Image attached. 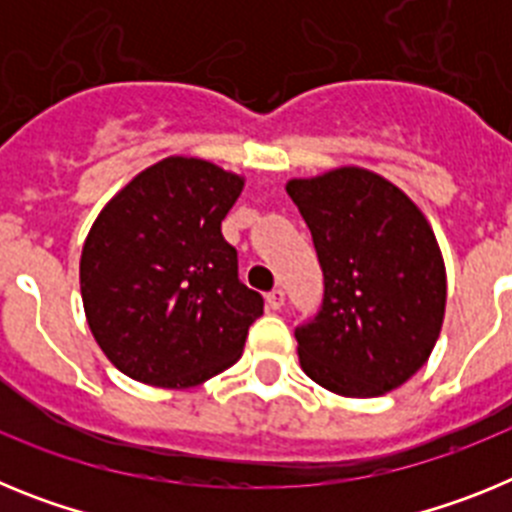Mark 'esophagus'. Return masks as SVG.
Wrapping results in <instances>:
<instances>
[{
    "label": "esophagus",
    "instance_id": "esophagus-1",
    "mask_svg": "<svg viewBox=\"0 0 512 512\" xmlns=\"http://www.w3.org/2000/svg\"><path fill=\"white\" fill-rule=\"evenodd\" d=\"M266 305H269V310H279L284 305V289H271L269 295H266Z\"/></svg>",
    "mask_w": 512,
    "mask_h": 512
}]
</instances>
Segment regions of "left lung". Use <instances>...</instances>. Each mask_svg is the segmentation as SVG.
<instances>
[{"label": "left lung", "mask_w": 512, "mask_h": 512, "mask_svg": "<svg viewBox=\"0 0 512 512\" xmlns=\"http://www.w3.org/2000/svg\"><path fill=\"white\" fill-rule=\"evenodd\" d=\"M323 269V302L295 328L312 382L379 397L408 382L438 341L446 307L441 251L423 212L382 176L346 166L292 179Z\"/></svg>", "instance_id": "left-lung-1"}]
</instances>
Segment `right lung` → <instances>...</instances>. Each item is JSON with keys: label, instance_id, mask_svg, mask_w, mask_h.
Returning <instances> with one entry per match:
<instances>
[{"label": "right lung", "instance_id": "1", "mask_svg": "<svg viewBox=\"0 0 512 512\" xmlns=\"http://www.w3.org/2000/svg\"><path fill=\"white\" fill-rule=\"evenodd\" d=\"M241 189V176L210 161L171 156L99 212L81 251V300L122 374L194 387L241 359L264 312L220 230Z\"/></svg>", "mask_w": 512, "mask_h": 512}]
</instances>
